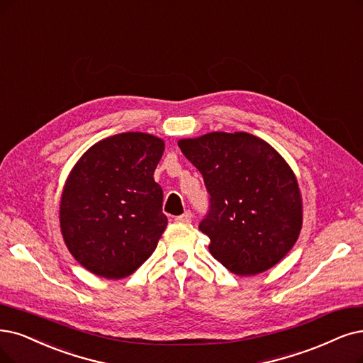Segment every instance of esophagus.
<instances>
[{"mask_svg": "<svg viewBox=\"0 0 363 363\" xmlns=\"http://www.w3.org/2000/svg\"><path fill=\"white\" fill-rule=\"evenodd\" d=\"M174 220H177L178 223H191V220H193V213H191L190 211H186V212H184V213H182V216L177 217Z\"/></svg>", "mask_w": 363, "mask_h": 363, "instance_id": "1", "label": "esophagus"}]
</instances>
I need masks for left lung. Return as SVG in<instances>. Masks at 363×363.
<instances>
[{
    "label": "left lung",
    "mask_w": 363,
    "mask_h": 363,
    "mask_svg": "<svg viewBox=\"0 0 363 363\" xmlns=\"http://www.w3.org/2000/svg\"><path fill=\"white\" fill-rule=\"evenodd\" d=\"M178 145L211 196L199 229L211 239L213 259L240 277L271 269L302 229V196L287 161L244 131H213Z\"/></svg>",
    "instance_id": "1"
}]
</instances>
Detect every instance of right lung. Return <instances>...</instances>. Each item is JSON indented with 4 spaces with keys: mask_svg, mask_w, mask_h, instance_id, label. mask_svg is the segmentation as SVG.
<instances>
[{
    "mask_svg": "<svg viewBox=\"0 0 363 363\" xmlns=\"http://www.w3.org/2000/svg\"><path fill=\"white\" fill-rule=\"evenodd\" d=\"M163 152V139L128 131L92 145L72 169L60 202L61 233L94 275L125 278L157 248L167 225L154 181Z\"/></svg>",
    "mask_w": 363,
    "mask_h": 363,
    "instance_id": "add662e5",
    "label": "right lung"
}]
</instances>
